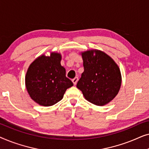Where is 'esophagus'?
Instances as JSON below:
<instances>
[{
  "label": "esophagus",
  "mask_w": 149,
  "mask_h": 149,
  "mask_svg": "<svg viewBox=\"0 0 149 149\" xmlns=\"http://www.w3.org/2000/svg\"><path fill=\"white\" fill-rule=\"evenodd\" d=\"M72 81V83H74V85H76L77 82H78V81H79V78H78V77H75V78L73 79Z\"/></svg>",
  "instance_id": "esophagus-1"
}]
</instances>
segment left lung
I'll list each match as a JSON object with an SVG mask.
<instances>
[{
    "instance_id": "8db88e82",
    "label": "left lung",
    "mask_w": 149,
    "mask_h": 149,
    "mask_svg": "<svg viewBox=\"0 0 149 149\" xmlns=\"http://www.w3.org/2000/svg\"><path fill=\"white\" fill-rule=\"evenodd\" d=\"M84 72L77 87L85 98L97 106H104L115 98L121 85L119 66L102 51L93 49L81 53Z\"/></svg>"
}]
</instances>
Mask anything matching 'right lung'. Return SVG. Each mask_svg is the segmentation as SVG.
<instances>
[{
	"instance_id": "add662e5",
	"label": "right lung",
	"mask_w": 149,
	"mask_h": 149,
	"mask_svg": "<svg viewBox=\"0 0 149 149\" xmlns=\"http://www.w3.org/2000/svg\"><path fill=\"white\" fill-rule=\"evenodd\" d=\"M62 56L51 53L50 56L38 57L28 68L25 77L28 94L39 105L50 107L63 98L66 89L73 83L66 77L60 64Z\"/></svg>"
}]
</instances>
